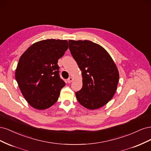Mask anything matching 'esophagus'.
I'll return each instance as SVG.
<instances>
[{"mask_svg": "<svg viewBox=\"0 0 151 151\" xmlns=\"http://www.w3.org/2000/svg\"><path fill=\"white\" fill-rule=\"evenodd\" d=\"M72 81H73V78H72V77H70L69 78L67 79V83H72Z\"/></svg>", "mask_w": 151, "mask_h": 151, "instance_id": "esophagus-1", "label": "esophagus"}]
</instances>
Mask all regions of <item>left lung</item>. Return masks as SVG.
Instances as JSON below:
<instances>
[{
  "label": "left lung",
  "instance_id": "1",
  "mask_svg": "<svg viewBox=\"0 0 151 151\" xmlns=\"http://www.w3.org/2000/svg\"><path fill=\"white\" fill-rule=\"evenodd\" d=\"M69 50L82 71L83 88L76 93L77 101L96 109L112 99L119 81L116 65L99 45L89 40H68Z\"/></svg>",
  "mask_w": 151,
  "mask_h": 151
}]
</instances>
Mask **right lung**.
<instances>
[{
    "label": "right lung",
    "instance_id": "1",
    "mask_svg": "<svg viewBox=\"0 0 151 151\" xmlns=\"http://www.w3.org/2000/svg\"><path fill=\"white\" fill-rule=\"evenodd\" d=\"M68 47L67 40H45L32 45L21 56L15 77L32 107L42 110L57 101L65 85L59 76L57 63Z\"/></svg>",
    "mask_w": 151,
    "mask_h": 151
}]
</instances>
